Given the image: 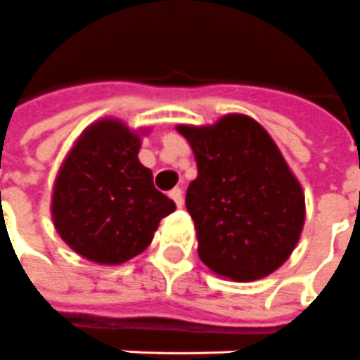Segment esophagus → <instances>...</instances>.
Returning a JSON list of instances; mask_svg holds the SVG:
<instances>
[{
  "label": "esophagus",
  "mask_w": 360,
  "mask_h": 360,
  "mask_svg": "<svg viewBox=\"0 0 360 360\" xmlns=\"http://www.w3.org/2000/svg\"><path fill=\"white\" fill-rule=\"evenodd\" d=\"M170 200L174 201L176 203V207H182L184 205V198H182V190L180 188H174V190H170Z\"/></svg>",
  "instance_id": "obj_1"
}]
</instances>
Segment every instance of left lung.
Returning <instances> with one entry per match:
<instances>
[{
  "mask_svg": "<svg viewBox=\"0 0 360 360\" xmlns=\"http://www.w3.org/2000/svg\"><path fill=\"white\" fill-rule=\"evenodd\" d=\"M178 131L198 162L186 209L201 262L240 283L274 274L304 225L302 188L274 139L242 114H229L215 126H178Z\"/></svg>",
  "mask_w": 360,
  "mask_h": 360,
  "instance_id": "left-lung-1",
  "label": "left lung"
}]
</instances>
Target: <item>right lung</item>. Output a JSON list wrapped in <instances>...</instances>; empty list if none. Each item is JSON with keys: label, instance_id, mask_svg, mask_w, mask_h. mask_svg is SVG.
<instances>
[{"label": "right lung", "instance_id": "add662e5", "mask_svg": "<svg viewBox=\"0 0 360 360\" xmlns=\"http://www.w3.org/2000/svg\"><path fill=\"white\" fill-rule=\"evenodd\" d=\"M139 135L118 120L86 127L56 178L52 219L63 242L96 264L141 254L162 217L176 209L139 159Z\"/></svg>", "mask_w": 360, "mask_h": 360}]
</instances>
